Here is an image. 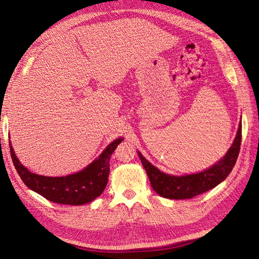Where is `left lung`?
<instances>
[{
    "instance_id": "obj_1",
    "label": "left lung",
    "mask_w": 259,
    "mask_h": 259,
    "mask_svg": "<svg viewBox=\"0 0 259 259\" xmlns=\"http://www.w3.org/2000/svg\"><path fill=\"white\" fill-rule=\"evenodd\" d=\"M242 138V124H239L237 136L231 147L223 158L214 165L199 171V173L188 175H170L163 173L154 165L145 159V156L138 152L140 161L146 169L149 180L153 190L161 197L171 200L191 199L195 195L204 193L213 189L217 185L227 178L237 162Z\"/></svg>"
}]
</instances>
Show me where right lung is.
<instances>
[{"instance_id": "right-lung-1", "label": "right lung", "mask_w": 259, "mask_h": 259, "mask_svg": "<svg viewBox=\"0 0 259 259\" xmlns=\"http://www.w3.org/2000/svg\"><path fill=\"white\" fill-rule=\"evenodd\" d=\"M123 142L120 137L109 144L97 159L74 174L60 177L42 176L30 171L19 162L10 142L11 155L17 173L31 190L41 194L49 201L67 205H83L95 200L104 192L110 171V156L117 145Z\"/></svg>"}]
</instances>
